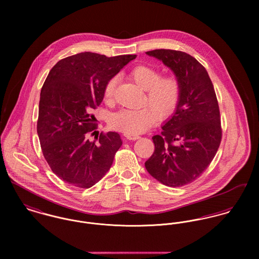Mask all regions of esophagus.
Listing matches in <instances>:
<instances>
[{"instance_id":"esophagus-1","label":"esophagus","mask_w":259,"mask_h":259,"mask_svg":"<svg viewBox=\"0 0 259 259\" xmlns=\"http://www.w3.org/2000/svg\"><path fill=\"white\" fill-rule=\"evenodd\" d=\"M123 137L126 139V140H130V141H136V140H139L140 137L139 136H136V135H130V134H124Z\"/></svg>"}]
</instances>
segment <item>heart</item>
<instances>
[{
	"label": "heart",
	"mask_w": 259,
	"mask_h": 259,
	"mask_svg": "<svg viewBox=\"0 0 259 259\" xmlns=\"http://www.w3.org/2000/svg\"><path fill=\"white\" fill-rule=\"evenodd\" d=\"M132 78L147 91V105L139 110L124 109L114 113L111 124L115 130L130 135H139L176 111L180 98L181 85L174 76H160L157 70L148 66H138L132 73ZM116 77L110 78L104 88V98L110 102L113 98Z\"/></svg>",
	"instance_id": "obj_1"
}]
</instances>
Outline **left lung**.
<instances>
[{
    "mask_svg": "<svg viewBox=\"0 0 259 259\" xmlns=\"http://www.w3.org/2000/svg\"><path fill=\"white\" fill-rule=\"evenodd\" d=\"M163 63L181 85V98L146 161L148 174L162 185L192 183L213 159L222 141L221 114L213 84L204 67L190 55L174 50L147 52Z\"/></svg>",
    "mask_w": 259,
    "mask_h": 259,
    "instance_id": "left-lung-1",
    "label": "left lung"
}]
</instances>
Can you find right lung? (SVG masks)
<instances>
[{
  "label": "right lung",
  "instance_id": "add662e5",
  "mask_svg": "<svg viewBox=\"0 0 259 259\" xmlns=\"http://www.w3.org/2000/svg\"><path fill=\"white\" fill-rule=\"evenodd\" d=\"M136 58L84 52L59 61L48 74L39 96L37 136L47 162L65 183L89 188L111 168L122 142L114 132L101 134L97 144L90 141L97 128L91 112L104 100L107 81Z\"/></svg>",
  "mask_w": 259,
  "mask_h": 259
}]
</instances>
